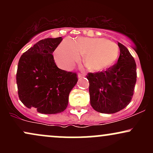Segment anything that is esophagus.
<instances>
[{
	"label": "esophagus",
	"mask_w": 153,
	"mask_h": 153,
	"mask_svg": "<svg viewBox=\"0 0 153 153\" xmlns=\"http://www.w3.org/2000/svg\"><path fill=\"white\" fill-rule=\"evenodd\" d=\"M84 76H85V73H79L78 75V78H81Z\"/></svg>",
	"instance_id": "esophagus-1"
}]
</instances>
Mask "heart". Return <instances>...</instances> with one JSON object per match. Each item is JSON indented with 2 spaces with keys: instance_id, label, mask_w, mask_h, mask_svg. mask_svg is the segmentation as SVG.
Returning <instances> with one entry per match:
<instances>
[{
  "instance_id": "1",
  "label": "heart",
  "mask_w": 153,
  "mask_h": 153,
  "mask_svg": "<svg viewBox=\"0 0 153 153\" xmlns=\"http://www.w3.org/2000/svg\"><path fill=\"white\" fill-rule=\"evenodd\" d=\"M83 54L88 69L101 71L114 64L119 57V48L117 43L103 38L67 39L56 49L54 59L60 68L68 69Z\"/></svg>"
}]
</instances>
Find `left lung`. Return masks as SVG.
I'll list each match as a JSON object with an SVG mask.
<instances>
[{
	"mask_svg": "<svg viewBox=\"0 0 153 153\" xmlns=\"http://www.w3.org/2000/svg\"><path fill=\"white\" fill-rule=\"evenodd\" d=\"M118 62L106 71L89 73L91 106L100 113L114 114L130 103L137 81V67L127 48L118 42Z\"/></svg>",
	"mask_w": 153,
	"mask_h": 153,
	"instance_id": "obj_1",
	"label": "left lung"
}]
</instances>
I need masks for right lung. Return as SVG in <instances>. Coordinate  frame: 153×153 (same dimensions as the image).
<instances>
[{
  "instance_id": "right-lung-1",
  "label": "right lung",
  "mask_w": 153,
  "mask_h": 153,
  "mask_svg": "<svg viewBox=\"0 0 153 153\" xmlns=\"http://www.w3.org/2000/svg\"><path fill=\"white\" fill-rule=\"evenodd\" d=\"M62 40L61 36L40 40L19 59V99L39 113L54 114L65 111L70 93L78 82L76 73L59 69L54 62L52 53Z\"/></svg>"
}]
</instances>
